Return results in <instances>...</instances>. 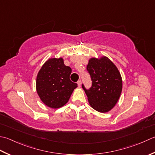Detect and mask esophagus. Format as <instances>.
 Listing matches in <instances>:
<instances>
[{
    "label": "esophagus",
    "mask_w": 155,
    "mask_h": 155,
    "mask_svg": "<svg viewBox=\"0 0 155 155\" xmlns=\"http://www.w3.org/2000/svg\"><path fill=\"white\" fill-rule=\"evenodd\" d=\"M77 84H78V87H81V84H82V82H81V80H79L78 81V82H77Z\"/></svg>",
    "instance_id": "esophagus-1"
}]
</instances>
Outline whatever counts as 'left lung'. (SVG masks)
Returning <instances> with one entry per match:
<instances>
[{
    "label": "left lung",
    "instance_id": "obj_1",
    "mask_svg": "<svg viewBox=\"0 0 155 155\" xmlns=\"http://www.w3.org/2000/svg\"><path fill=\"white\" fill-rule=\"evenodd\" d=\"M92 81V86L86 89L83 84L91 107L101 113L113 109L120 99L122 79L117 68L106 56L91 58L87 66Z\"/></svg>",
    "mask_w": 155,
    "mask_h": 155
}]
</instances>
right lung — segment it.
<instances>
[{
  "label": "right lung",
  "mask_w": 155,
  "mask_h": 155,
  "mask_svg": "<svg viewBox=\"0 0 155 155\" xmlns=\"http://www.w3.org/2000/svg\"><path fill=\"white\" fill-rule=\"evenodd\" d=\"M72 69L64 64L62 58L48 59L39 70L36 78V91L48 107H62L71 97L77 84L70 80Z\"/></svg>",
  "instance_id": "add662e5"
}]
</instances>
